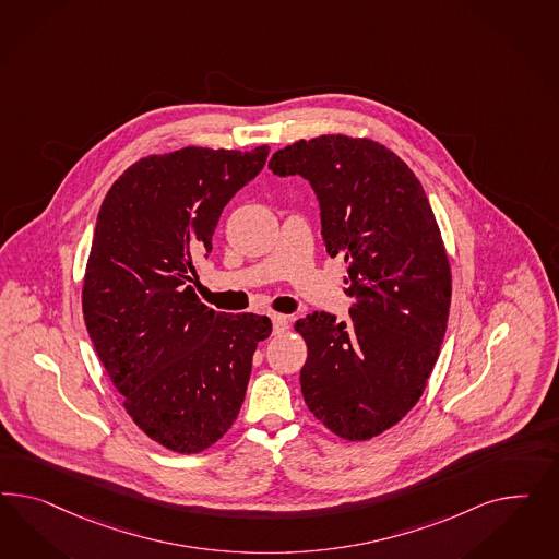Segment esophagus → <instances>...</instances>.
<instances>
[{
	"mask_svg": "<svg viewBox=\"0 0 559 559\" xmlns=\"http://www.w3.org/2000/svg\"><path fill=\"white\" fill-rule=\"evenodd\" d=\"M272 332L274 334H283L288 330V318L287 316H281V313H272Z\"/></svg>",
	"mask_w": 559,
	"mask_h": 559,
	"instance_id": "34e87169",
	"label": "esophagus"
}]
</instances>
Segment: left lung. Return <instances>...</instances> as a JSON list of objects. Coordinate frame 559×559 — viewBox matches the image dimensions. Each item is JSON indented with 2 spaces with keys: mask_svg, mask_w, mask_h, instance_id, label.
Returning a JSON list of instances; mask_svg holds the SVG:
<instances>
[{
  "mask_svg": "<svg viewBox=\"0 0 559 559\" xmlns=\"http://www.w3.org/2000/svg\"><path fill=\"white\" fill-rule=\"evenodd\" d=\"M278 176H304L322 209L325 252L344 260L350 318L309 313L301 391L340 439L369 440L420 400L451 307V264L420 180L367 136L320 135L272 155Z\"/></svg>",
  "mask_w": 559,
  "mask_h": 559,
  "instance_id": "1",
  "label": "left lung"
}]
</instances>
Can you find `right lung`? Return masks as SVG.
<instances>
[{
	"mask_svg": "<svg viewBox=\"0 0 559 559\" xmlns=\"http://www.w3.org/2000/svg\"><path fill=\"white\" fill-rule=\"evenodd\" d=\"M252 152L185 147L124 169L85 264V328L133 423L174 453H201L236 423L266 316L219 313L197 295L223 206L264 168Z\"/></svg>",
	"mask_w": 559,
	"mask_h": 559,
	"instance_id": "1",
	"label": "right lung"
}]
</instances>
